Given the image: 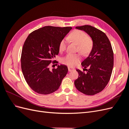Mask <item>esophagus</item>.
I'll return each instance as SVG.
<instances>
[{
    "instance_id": "obj_1",
    "label": "esophagus",
    "mask_w": 129,
    "mask_h": 129,
    "mask_svg": "<svg viewBox=\"0 0 129 129\" xmlns=\"http://www.w3.org/2000/svg\"><path fill=\"white\" fill-rule=\"evenodd\" d=\"M68 71L69 72H72V71H74V70H75L74 68H72L71 67H68Z\"/></svg>"
}]
</instances>
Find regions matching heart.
Segmentation results:
<instances>
[{"mask_svg":"<svg viewBox=\"0 0 129 129\" xmlns=\"http://www.w3.org/2000/svg\"><path fill=\"white\" fill-rule=\"evenodd\" d=\"M69 39L76 44L77 50L83 55H87L92 48V41L83 31L75 30L68 36ZM67 46V40L65 39L62 40L59 45L60 52H63ZM81 56L79 54H67L61 58V62L69 67H74L81 60Z\"/></svg>","mask_w":129,"mask_h":129,"instance_id":"obj_1","label":"heart"}]
</instances>
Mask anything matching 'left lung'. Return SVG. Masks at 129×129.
<instances>
[{
    "instance_id": "left-lung-1",
    "label": "left lung",
    "mask_w": 129,
    "mask_h": 129,
    "mask_svg": "<svg viewBox=\"0 0 129 129\" xmlns=\"http://www.w3.org/2000/svg\"><path fill=\"white\" fill-rule=\"evenodd\" d=\"M91 37L92 48L89 56L82 62L87 73L76 69L79 77L74 84L78 90L87 95L102 91L108 83L114 66V53L110 42L104 32L94 27L84 25L76 27ZM88 67L87 70L85 68Z\"/></svg>"
}]
</instances>
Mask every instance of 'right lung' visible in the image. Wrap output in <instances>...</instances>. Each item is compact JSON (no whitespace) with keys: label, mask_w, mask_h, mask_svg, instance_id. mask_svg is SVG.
Segmentation results:
<instances>
[{"label":"right lung","mask_w":129,"mask_h":129,"mask_svg":"<svg viewBox=\"0 0 129 129\" xmlns=\"http://www.w3.org/2000/svg\"><path fill=\"white\" fill-rule=\"evenodd\" d=\"M72 29L71 27L45 26L27 38L21 52V69L26 82L35 92L49 94L60 86L68 67L60 64L50 70L49 67L59 53L60 42ZM56 62L54 60L53 63Z\"/></svg>","instance_id":"obj_1"}]
</instances>
